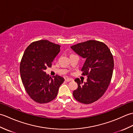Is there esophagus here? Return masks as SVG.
Listing matches in <instances>:
<instances>
[{"mask_svg":"<svg viewBox=\"0 0 133 133\" xmlns=\"http://www.w3.org/2000/svg\"><path fill=\"white\" fill-rule=\"evenodd\" d=\"M65 81H66V82H70V81H72V79H70V78H66V79H65Z\"/></svg>","mask_w":133,"mask_h":133,"instance_id":"obj_1","label":"esophagus"}]
</instances>
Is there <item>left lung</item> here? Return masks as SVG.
<instances>
[{"label":"left lung","mask_w":133,"mask_h":133,"mask_svg":"<svg viewBox=\"0 0 133 133\" xmlns=\"http://www.w3.org/2000/svg\"><path fill=\"white\" fill-rule=\"evenodd\" d=\"M78 55L85 59L81 71L87 75L86 82L75 79L78 88L73 91L76 100L90 104L98 100L108 88L114 69V59L110 49L103 42L90 40L71 47Z\"/></svg>","instance_id":"8db88e82"}]
</instances>
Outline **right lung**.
Wrapping results in <instances>:
<instances>
[{
  "mask_svg": "<svg viewBox=\"0 0 133 133\" xmlns=\"http://www.w3.org/2000/svg\"><path fill=\"white\" fill-rule=\"evenodd\" d=\"M61 46L47 40L31 43L24 52L20 64L22 83L30 98L36 102L46 103L58 94L64 78L59 75L50 77L45 70L60 51Z\"/></svg>",
  "mask_w": 133,
  "mask_h": 133,
  "instance_id": "add662e5",
  "label": "right lung"
}]
</instances>
